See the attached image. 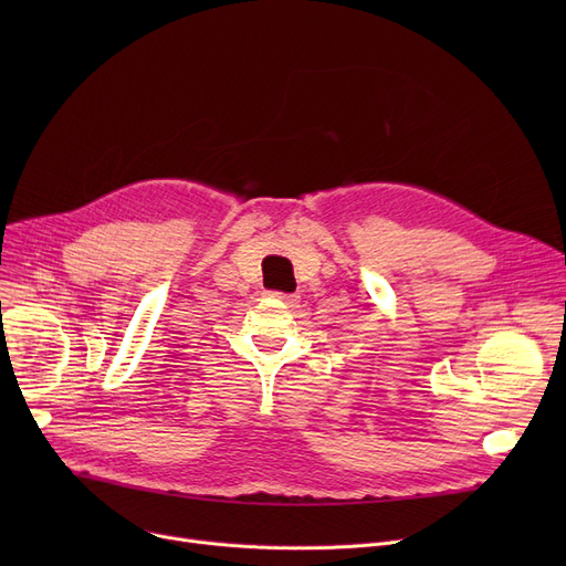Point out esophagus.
I'll list each match as a JSON object with an SVG mask.
<instances>
[{
	"instance_id": "esophagus-1",
	"label": "esophagus",
	"mask_w": 566,
	"mask_h": 566,
	"mask_svg": "<svg viewBox=\"0 0 566 566\" xmlns=\"http://www.w3.org/2000/svg\"><path fill=\"white\" fill-rule=\"evenodd\" d=\"M271 295H273V298H277V301H282L284 305H295V303H298V295H295V293H282V291H271Z\"/></svg>"
}]
</instances>
